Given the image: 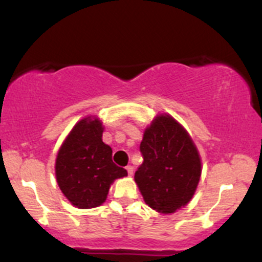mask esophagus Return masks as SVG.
Here are the masks:
<instances>
[{"instance_id": "1", "label": "esophagus", "mask_w": 262, "mask_h": 262, "mask_svg": "<svg viewBox=\"0 0 262 262\" xmlns=\"http://www.w3.org/2000/svg\"><path fill=\"white\" fill-rule=\"evenodd\" d=\"M127 171H128V175H133V171H134V169H133V166H130V165H129V166H127Z\"/></svg>"}]
</instances>
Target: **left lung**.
Here are the masks:
<instances>
[{
    "label": "left lung",
    "instance_id": "obj_1",
    "mask_svg": "<svg viewBox=\"0 0 262 262\" xmlns=\"http://www.w3.org/2000/svg\"><path fill=\"white\" fill-rule=\"evenodd\" d=\"M144 161L134 180L145 203L169 214L193 197L202 172L197 146L185 128L170 114L156 116L140 143Z\"/></svg>",
    "mask_w": 262,
    "mask_h": 262
}]
</instances>
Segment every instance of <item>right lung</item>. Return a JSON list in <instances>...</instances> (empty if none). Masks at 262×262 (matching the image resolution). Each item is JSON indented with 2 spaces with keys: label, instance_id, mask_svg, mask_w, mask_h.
<instances>
[{
  "label": "right lung",
  "instance_id": "add662e5",
  "mask_svg": "<svg viewBox=\"0 0 262 262\" xmlns=\"http://www.w3.org/2000/svg\"><path fill=\"white\" fill-rule=\"evenodd\" d=\"M103 129L97 117L81 119L56 155V182L69 202L80 209L101 206L114 180L128 175L112 161V148L102 141Z\"/></svg>",
  "mask_w": 262,
  "mask_h": 262
}]
</instances>
